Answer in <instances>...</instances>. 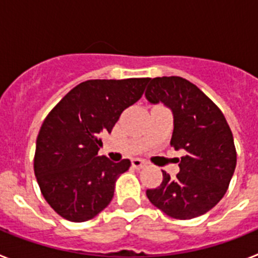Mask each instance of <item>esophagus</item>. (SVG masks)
Returning <instances> with one entry per match:
<instances>
[{"mask_svg":"<svg viewBox=\"0 0 258 258\" xmlns=\"http://www.w3.org/2000/svg\"><path fill=\"white\" fill-rule=\"evenodd\" d=\"M145 165L146 163L142 159H138V157H137V159H133V160H132V166H133L134 169H142Z\"/></svg>","mask_w":258,"mask_h":258,"instance_id":"esophagus-1","label":"esophagus"}]
</instances>
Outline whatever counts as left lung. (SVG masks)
I'll return each instance as SVG.
<instances>
[{"label": "left lung", "mask_w": 258, "mask_h": 258, "mask_svg": "<svg viewBox=\"0 0 258 258\" xmlns=\"http://www.w3.org/2000/svg\"><path fill=\"white\" fill-rule=\"evenodd\" d=\"M146 98L163 102L174 117L170 146L183 150L174 178L163 170V182L146 195L156 208L175 220H191L211 211L226 194L236 166V150L226 118L188 80L150 79Z\"/></svg>", "instance_id": "1"}]
</instances>
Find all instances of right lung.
I'll list each match as a JSON object with an SVG mask.
<instances>
[{
  "mask_svg": "<svg viewBox=\"0 0 258 258\" xmlns=\"http://www.w3.org/2000/svg\"><path fill=\"white\" fill-rule=\"evenodd\" d=\"M150 79L88 80L49 112L36 141L33 168L45 200L60 217L85 222L113 198L115 182L131 166L98 156L125 108L140 101Z\"/></svg>",
  "mask_w": 258,
  "mask_h": 258,
  "instance_id": "1",
  "label": "right lung"
}]
</instances>
